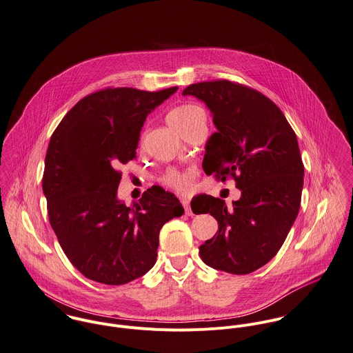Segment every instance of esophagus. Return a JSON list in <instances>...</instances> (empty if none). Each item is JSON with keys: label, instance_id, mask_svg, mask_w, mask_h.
<instances>
[{"label": "esophagus", "instance_id": "34e87169", "mask_svg": "<svg viewBox=\"0 0 353 353\" xmlns=\"http://www.w3.org/2000/svg\"><path fill=\"white\" fill-rule=\"evenodd\" d=\"M181 203H183V208H184V212L187 215H192V210H191V206H190V201L188 199H181Z\"/></svg>", "mask_w": 353, "mask_h": 353}]
</instances>
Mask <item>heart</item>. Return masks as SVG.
<instances>
[{
    "mask_svg": "<svg viewBox=\"0 0 353 353\" xmlns=\"http://www.w3.org/2000/svg\"><path fill=\"white\" fill-rule=\"evenodd\" d=\"M199 120H206L205 112L194 103L180 105V106L172 109L168 114V123L170 124L172 128H174L180 134H183V131L185 128L194 125ZM195 179H196V173L194 170L170 169L162 176L161 181L165 187H168L179 194L187 195L194 190Z\"/></svg>",
    "mask_w": 353,
    "mask_h": 353,
    "instance_id": "1",
    "label": "heart"
}]
</instances>
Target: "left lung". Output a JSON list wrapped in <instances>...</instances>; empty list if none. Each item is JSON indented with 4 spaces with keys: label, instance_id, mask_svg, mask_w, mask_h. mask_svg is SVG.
I'll use <instances>...</instances> for the list:
<instances>
[{
    "label": "left lung",
    "instance_id": "obj_1",
    "mask_svg": "<svg viewBox=\"0 0 353 353\" xmlns=\"http://www.w3.org/2000/svg\"><path fill=\"white\" fill-rule=\"evenodd\" d=\"M183 95L202 99L216 127L205 173L222 183L232 177L241 191L232 209L203 196L199 212H210L219 230L199 247L201 258L216 270L252 273L280 251L300 209L304 165L296 134L281 109L248 85L219 79L191 84Z\"/></svg>",
    "mask_w": 353,
    "mask_h": 353
}]
</instances>
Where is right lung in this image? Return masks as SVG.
<instances>
[{
  "label": "right lung",
  "mask_w": 353,
  "mask_h": 353,
  "mask_svg": "<svg viewBox=\"0 0 353 353\" xmlns=\"http://www.w3.org/2000/svg\"><path fill=\"white\" fill-rule=\"evenodd\" d=\"M177 91L108 87L81 98L53 132L42 179L49 222L72 265L88 280L123 285L157 261L159 230L183 215L159 187L128 208L117 199L119 166L137 158L147 114Z\"/></svg>",
  "instance_id": "add662e5"
}]
</instances>
